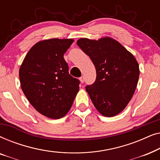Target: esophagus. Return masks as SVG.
<instances>
[{
    "label": "esophagus",
    "instance_id": "obj_1",
    "mask_svg": "<svg viewBox=\"0 0 160 160\" xmlns=\"http://www.w3.org/2000/svg\"><path fill=\"white\" fill-rule=\"evenodd\" d=\"M79 79H80V81H81V82H82V83H84V76H82V77H80Z\"/></svg>",
    "mask_w": 160,
    "mask_h": 160
}]
</instances>
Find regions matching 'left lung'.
Segmentation results:
<instances>
[{"instance_id": "8db88e82", "label": "left lung", "mask_w": 160, "mask_h": 160, "mask_svg": "<svg viewBox=\"0 0 160 160\" xmlns=\"http://www.w3.org/2000/svg\"><path fill=\"white\" fill-rule=\"evenodd\" d=\"M76 43L95 66V82L86 86L94 106L105 117L117 115L128 106L136 89L140 73L136 59L109 37L98 41L80 38Z\"/></svg>"}]
</instances>
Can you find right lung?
Masks as SVG:
<instances>
[{
    "label": "right lung",
    "mask_w": 160,
    "mask_h": 160,
    "mask_svg": "<svg viewBox=\"0 0 160 160\" xmlns=\"http://www.w3.org/2000/svg\"><path fill=\"white\" fill-rule=\"evenodd\" d=\"M73 39L39 41L26 54L19 76L22 89L37 111L48 118L64 117L79 90L80 81L68 73L63 55Z\"/></svg>",
    "instance_id": "add662e5"
}]
</instances>
